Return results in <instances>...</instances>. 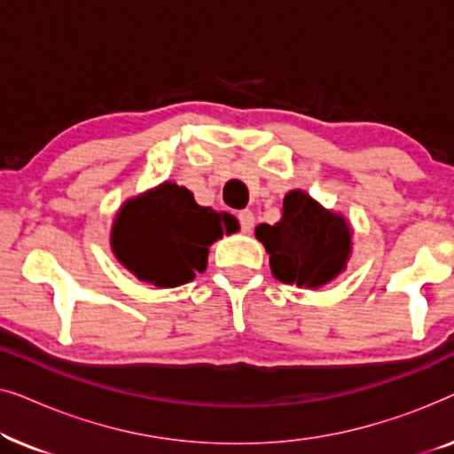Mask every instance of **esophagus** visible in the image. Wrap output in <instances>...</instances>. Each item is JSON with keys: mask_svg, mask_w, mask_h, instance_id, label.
I'll list each match as a JSON object with an SVG mask.
<instances>
[{"mask_svg": "<svg viewBox=\"0 0 454 454\" xmlns=\"http://www.w3.org/2000/svg\"><path fill=\"white\" fill-rule=\"evenodd\" d=\"M238 219H239L241 231L250 233L254 229V213H252V210H241V213L238 215Z\"/></svg>", "mask_w": 454, "mask_h": 454, "instance_id": "34e87169", "label": "esophagus"}]
</instances>
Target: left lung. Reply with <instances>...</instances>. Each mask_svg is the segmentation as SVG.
Listing matches in <instances>:
<instances>
[{
  "instance_id": "1",
  "label": "left lung",
  "mask_w": 454,
  "mask_h": 454,
  "mask_svg": "<svg viewBox=\"0 0 454 454\" xmlns=\"http://www.w3.org/2000/svg\"><path fill=\"white\" fill-rule=\"evenodd\" d=\"M256 238L269 252L272 277L297 287L316 289L333 281L351 254L345 216L320 207L301 190L285 196L281 221L258 225Z\"/></svg>"
}]
</instances>
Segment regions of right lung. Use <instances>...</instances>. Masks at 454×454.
<instances>
[{
    "label": "right lung",
    "mask_w": 454,
    "mask_h": 454,
    "mask_svg": "<svg viewBox=\"0 0 454 454\" xmlns=\"http://www.w3.org/2000/svg\"><path fill=\"white\" fill-rule=\"evenodd\" d=\"M238 227L231 215L200 207L190 190L165 182L120 208L111 250L140 281L177 287L207 269L208 246Z\"/></svg>",
    "instance_id": "1"
}]
</instances>
